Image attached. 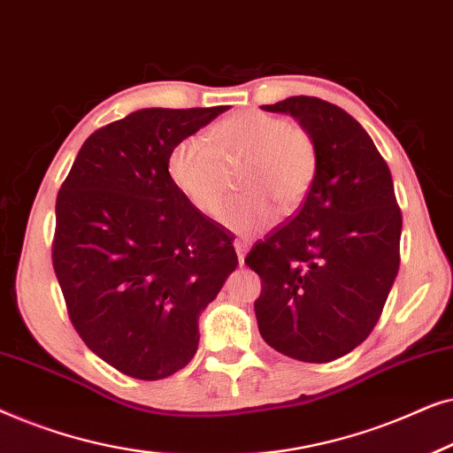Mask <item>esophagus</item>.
Segmentation results:
<instances>
[{"label":"esophagus","mask_w":453,"mask_h":453,"mask_svg":"<svg viewBox=\"0 0 453 453\" xmlns=\"http://www.w3.org/2000/svg\"><path fill=\"white\" fill-rule=\"evenodd\" d=\"M234 251H237V257H239V264L245 262V256L247 251H250V243H247L245 239H234Z\"/></svg>","instance_id":"obj_1"}]
</instances>
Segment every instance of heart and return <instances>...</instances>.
<instances>
[{"instance_id":"obj_1","label":"heart","mask_w":453,"mask_h":453,"mask_svg":"<svg viewBox=\"0 0 453 453\" xmlns=\"http://www.w3.org/2000/svg\"><path fill=\"white\" fill-rule=\"evenodd\" d=\"M243 163L239 188L250 189L222 208L231 231L253 233L274 225L278 203L295 208L311 188L318 150L307 129L282 117L250 109L212 126L208 140L189 135L175 144L166 169L175 189L197 212L214 216L226 194V169Z\"/></svg>"}]
</instances>
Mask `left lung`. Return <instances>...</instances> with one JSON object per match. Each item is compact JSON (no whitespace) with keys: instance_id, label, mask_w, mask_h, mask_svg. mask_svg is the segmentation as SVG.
Returning a JSON list of instances; mask_svg holds the SVG:
<instances>
[{"instance_id":"left-lung-1","label":"left lung","mask_w":453,"mask_h":453,"mask_svg":"<svg viewBox=\"0 0 453 453\" xmlns=\"http://www.w3.org/2000/svg\"><path fill=\"white\" fill-rule=\"evenodd\" d=\"M295 117L318 150L299 212L245 257L262 278L259 334L303 363H330L373 330L400 268L392 173L361 123L315 96L262 107Z\"/></svg>"}]
</instances>
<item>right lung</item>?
<instances>
[{
    "instance_id": "add662e5",
    "label": "right lung",
    "mask_w": 453,
    "mask_h": 453,
    "mask_svg": "<svg viewBox=\"0 0 453 453\" xmlns=\"http://www.w3.org/2000/svg\"><path fill=\"white\" fill-rule=\"evenodd\" d=\"M228 107L140 109L80 148L55 203L53 268L80 338L135 380L197 350V319L239 259L171 183L169 154Z\"/></svg>"
}]
</instances>
